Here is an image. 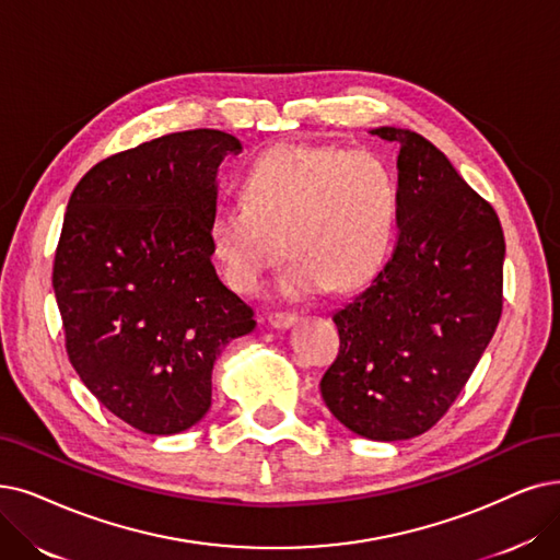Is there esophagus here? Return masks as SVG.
I'll list each match as a JSON object with an SVG mask.
<instances>
[{
	"instance_id": "esophagus-1",
	"label": "esophagus",
	"mask_w": 560,
	"mask_h": 560,
	"mask_svg": "<svg viewBox=\"0 0 560 560\" xmlns=\"http://www.w3.org/2000/svg\"><path fill=\"white\" fill-rule=\"evenodd\" d=\"M266 319L273 328H289L292 324H296L299 317L294 315V312H271Z\"/></svg>"
}]
</instances>
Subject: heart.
<instances>
[{
  "instance_id": "b5f03b06",
  "label": "heart",
  "mask_w": 560,
  "mask_h": 560,
  "mask_svg": "<svg viewBox=\"0 0 560 560\" xmlns=\"http://www.w3.org/2000/svg\"><path fill=\"white\" fill-rule=\"evenodd\" d=\"M243 202L220 205L209 225L213 257L228 282L253 294L292 257L278 280L287 299L330 284L349 292L382 268L397 218V186L382 155L368 149L284 144L245 172Z\"/></svg>"
}]
</instances>
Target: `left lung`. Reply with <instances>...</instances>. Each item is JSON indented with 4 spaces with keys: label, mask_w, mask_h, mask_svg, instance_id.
I'll use <instances>...</instances> for the list:
<instances>
[{
    "label": "left lung",
    "mask_w": 560,
    "mask_h": 560,
    "mask_svg": "<svg viewBox=\"0 0 560 560\" xmlns=\"http://www.w3.org/2000/svg\"><path fill=\"white\" fill-rule=\"evenodd\" d=\"M372 132L399 144V236L370 287L332 315L340 351L319 388L358 436L405 441L453 407L494 338L505 238L494 207L430 140Z\"/></svg>",
    "instance_id": "obj_1"
}]
</instances>
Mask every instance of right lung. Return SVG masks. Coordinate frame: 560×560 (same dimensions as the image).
<instances>
[{
  "label": "right lung",
  "mask_w": 560,
  "mask_h": 560,
  "mask_svg": "<svg viewBox=\"0 0 560 560\" xmlns=\"http://www.w3.org/2000/svg\"><path fill=\"white\" fill-rule=\"evenodd\" d=\"M238 151L222 130L172 132L96 163L66 207L52 264L66 353L101 405L144 434L202 420L215 358L255 328L211 261L215 174Z\"/></svg>",
  "instance_id": "obj_1"
}]
</instances>
